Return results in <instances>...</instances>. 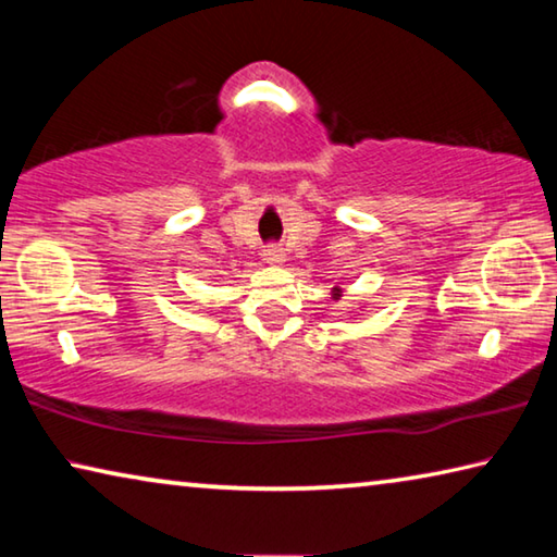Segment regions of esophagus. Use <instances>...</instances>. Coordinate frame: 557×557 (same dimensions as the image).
Returning <instances> with one entry per match:
<instances>
[{
	"label": "esophagus",
	"mask_w": 557,
	"mask_h": 557,
	"mask_svg": "<svg viewBox=\"0 0 557 557\" xmlns=\"http://www.w3.org/2000/svg\"><path fill=\"white\" fill-rule=\"evenodd\" d=\"M265 260L272 262V265H280V262L285 260V252H282V248H277V245H268Z\"/></svg>",
	"instance_id": "1"
}]
</instances>
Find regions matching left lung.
<instances>
[{"instance_id": "obj_1", "label": "left lung", "mask_w": 557, "mask_h": 557, "mask_svg": "<svg viewBox=\"0 0 557 557\" xmlns=\"http://www.w3.org/2000/svg\"><path fill=\"white\" fill-rule=\"evenodd\" d=\"M336 295H338V287H334V299H338Z\"/></svg>"}]
</instances>
